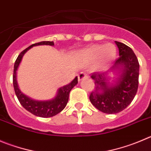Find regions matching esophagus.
<instances>
[{
	"instance_id": "obj_1",
	"label": "esophagus",
	"mask_w": 151,
	"mask_h": 151,
	"mask_svg": "<svg viewBox=\"0 0 151 151\" xmlns=\"http://www.w3.org/2000/svg\"><path fill=\"white\" fill-rule=\"evenodd\" d=\"M87 77H88V75H87L85 72H80V74H78L79 81H81V80H83V79H85V78H87Z\"/></svg>"
}]
</instances>
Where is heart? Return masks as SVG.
Masks as SVG:
<instances>
[{
    "mask_svg": "<svg viewBox=\"0 0 151 151\" xmlns=\"http://www.w3.org/2000/svg\"><path fill=\"white\" fill-rule=\"evenodd\" d=\"M116 47L113 44L93 45L81 53L82 58L87 63L95 61V68L103 70L109 66L116 56Z\"/></svg>",
    "mask_w": 151,
    "mask_h": 151,
    "instance_id": "obj_1",
    "label": "heart"
}]
</instances>
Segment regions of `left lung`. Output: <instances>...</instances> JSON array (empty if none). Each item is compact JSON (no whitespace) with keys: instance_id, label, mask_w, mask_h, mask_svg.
Masks as SVG:
<instances>
[{"instance_id":"8db88e82","label":"left lung","mask_w":151,"mask_h":151,"mask_svg":"<svg viewBox=\"0 0 151 151\" xmlns=\"http://www.w3.org/2000/svg\"><path fill=\"white\" fill-rule=\"evenodd\" d=\"M115 44L119 50V57L112 69L122 67L115 85H110L106 73L94 72L91 75L95 82V90L90 94V101L98 110L106 114L118 113L127 107L136 96L139 86V63L136 54L124 43L115 41Z\"/></svg>"}]
</instances>
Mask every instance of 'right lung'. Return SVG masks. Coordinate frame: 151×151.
<instances>
[{"mask_svg": "<svg viewBox=\"0 0 151 151\" xmlns=\"http://www.w3.org/2000/svg\"><path fill=\"white\" fill-rule=\"evenodd\" d=\"M42 45H54L53 42H49V41H44V42H38L31 45L30 46L24 50L23 51L21 52V53L18 55L14 65V70H13V75H12V81H13V87L15 90V95L18 98V101L20 102L24 109H26L28 112H31L34 115L36 116L42 117V118H50L54 115L60 113L61 111L64 109L65 106L67 105V103L68 101L69 93L71 90L77 84V77H76L71 83L68 85L64 86L61 87L59 89L57 95L53 100L47 101H38L35 100L31 99L28 98L25 95L19 90L16 81V71L18 65L20 64L22 59L23 57L24 54L29 49L33 46Z\"/></svg>", "mask_w": 151, "mask_h": 151, "instance_id": "right-lung-1", "label": "right lung"}]
</instances>
